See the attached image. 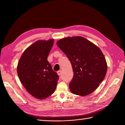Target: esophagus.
Masks as SVG:
<instances>
[{"label": "esophagus", "mask_w": 125, "mask_h": 125, "mask_svg": "<svg viewBox=\"0 0 125 125\" xmlns=\"http://www.w3.org/2000/svg\"><path fill=\"white\" fill-rule=\"evenodd\" d=\"M57 73L58 76H60L61 75V73H62V71H58Z\"/></svg>", "instance_id": "1"}]
</instances>
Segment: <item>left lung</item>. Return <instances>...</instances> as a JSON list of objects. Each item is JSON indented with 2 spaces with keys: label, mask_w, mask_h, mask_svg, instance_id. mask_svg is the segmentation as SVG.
<instances>
[{
  "label": "left lung",
  "mask_w": 125,
  "mask_h": 125,
  "mask_svg": "<svg viewBox=\"0 0 125 125\" xmlns=\"http://www.w3.org/2000/svg\"><path fill=\"white\" fill-rule=\"evenodd\" d=\"M56 44L73 67L71 92L80 96L91 94L103 82L107 70L106 61L99 48L82 36L61 39Z\"/></svg>",
  "instance_id": "left-lung-1"
}]
</instances>
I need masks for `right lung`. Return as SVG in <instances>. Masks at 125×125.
I'll return each mask as SVG.
<instances>
[{
  "mask_svg": "<svg viewBox=\"0 0 125 125\" xmlns=\"http://www.w3.org/2000/svg\"><path fill=\"white\" fill-rule=\"evenodd\" d=\"M54 42V39L35 42L23 52L19 61L17 73L21 83L37 99H45L56 88L58 76L47 61Z\"/></svg>",
  "mask_w": 125,
  "mask_h": 125,
  "instance_id": "right-lung-1",
  "label": "right lung"
}]
</instances>
